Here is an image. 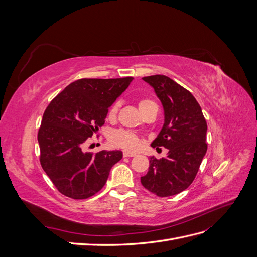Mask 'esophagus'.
<instances>
[{
    "instance_id": "obj_1",
    "label": "esophagus",
    "mask_w": 257,
    "mask_h": 257,
    "mask_svg": "<svg viewBox=\"0 0 257 257\" xmlns=\"http://www.w3.org/2000/svg\"><path fill=\"white\" fill-rule=\"evenodd\" d=\"M136 153L134 152H128V151H124L123 152V157L124 158H132V157H135Z\"/></svg>"
}]
</instances>
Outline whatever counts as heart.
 Here are the masks:
<instances>
[{
    "label": "heart",
    "mask_w": 257,
    "mask_h": 257,
    "mask_svg": "<svg viewBox=\"0 0 257 257\" xmlns=\"http://www.w3.org/2000/svg\"><path fill=\"white\" fill-rule=\"evenodd\" d=\"M152 104H155L153 100L145 98V99L139 100L138 106H139V109L142 111L146 107ZM119 108H120V102L113 103L112 106L109 108V111H108V118L113 120L116 116V114H118ZM109 142L113 146L122 148V149H125V150H136L137 148L141 146V138H139V136L126 130L113 131L109 136Z\"/></svg>",
    "instance_id": "1"
}]
</instances>
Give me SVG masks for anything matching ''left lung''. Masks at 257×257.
Masks as SVG:
<instances>
[{
	"label": "left lung",
	"instance_id": "1",
	"mask_svg": "<svg viewBox=\"0 0 257 257\" xmlns=\"http://www.w3.org/2000/svg\"><path fill=\"white\" fill-rule=\"evenodd\" d=\"M161 99L165 122L151 146L168 149L166 158H150L149 170L141 178L145 189L159 197L173 196L188 189L207 152V122L192 93L164 75L147 76Z\"/></svg>",
	"mask_w": 257,
	"mask_h": 257
}]
</instances>
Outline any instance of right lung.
I'll use <instances>...</instances> for the list:
<instances>
[{
    "instance_id": "1",
    "label": "right lung",
    "mask_w": 257,
    "mask_h": 257,
    "mask_svg": "<svg viewBox=\"0 0 257 257\" xmlns=\"http://www.w3.org/2000/svg\"><path fill=\"white\" fill-rule=\"evenodd\" d=\"M133 77L78 79L60 92L44 112L37 141L40 162L57 190L87 199L102 190L121 151L84 152L88 139L105 123L108 109Z\"/></svg>"
}]
</instances>
